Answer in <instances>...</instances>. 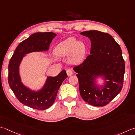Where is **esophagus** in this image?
Instances as JSON below:
<instances>
[{"instance_id":"1","label":"esophagus","mask_w":135,"mask_h":135,"mask_svg":"<svg viewBox=\"0 0 135 135\" xmlns=\"http://www.w3.org/2000/svg\"><path fill=\"white\" fill-rule=\"evenodd\" d=\"M67 74L68 76H71L73 74V71L72 70L68 69L67 70Z\"/></svg>"}]
</instances>
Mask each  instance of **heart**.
I'll use <instances>...</instances> for the list:
<instances>
[{
	"instance_id": "heart-1",
	"label": "heart",
	"mask_w": 135,
	"mask_h": 135,
	"mask_svg": "<svg viewBox=\"0 0 135 135\" xmlns=\"http://www.w3.org/2000/svg\"><path fill=\"white\" fill-rule=\"evenodd\" d=\"M86 47L82 41H77L74 37H69L61 42L55 49V53L59 57L69 56L70 62L78 64L85 57Z\"/></svg>"
}]
</instances>
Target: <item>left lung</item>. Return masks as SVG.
Segmentation results:
<instances>
[{
    "instance_id": "1",
    "label": "left lung",
    "mask_w": 135,
    "mask_h": 135,
    "mask_svg": "<svg viewBox=\"0 0 135 135\" xmlns=\"http://www.w3.org/2000/svg\"><path fill=\"white\" fill-rule=\"evenodd\" d=\"M90 39V55L73 70L77 73L80 95L88 104L104 107L122 90L125 74V61L120 47L112 36L98 30L80 33ZM104 76L105 84L101 89L94 80Z\"/></svg>"
}]
</instances>
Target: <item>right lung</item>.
<instances>
[{"instance_id":"right-lung-1","label":"right lung","mask_w":135,"mask_h":135,"mask_svg":"<svg viewBox=\"0 0 135 135\" xmlns=\"http://www.w3.org/2000/svg\"><path fill=\"white\" fill-rule=\"evenodd\" d=\"M56 34L52 32L36 33L21 42L13 53L9 64L8 82L17 99L24 105L38 110H45L53 104L57 92L63 81L67 77L64 70L55 77L49 76L41 90L33 91L21 82L18 68L24 55L34 51H47L49 49Z\"/></svg>"}]
</instances>
